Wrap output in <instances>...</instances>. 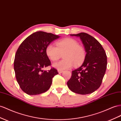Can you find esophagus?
Instances as JSON below:
<instances>
[{
	"instance_id": "1",
	"label": "esophagus",
	"mask_w": 121,
	"mask_h": 121,
	"mask_svg": "<svg viewBox=\"0 0 121 121\" xmlns=\"http://www.w3.org/2000/svg\"><path fill=\"white\" fill-rule=\"evenodd\" d=\"M58 72L59 73H61L62 72H63V70H58Z\"/></svg>"
}]
</instances>
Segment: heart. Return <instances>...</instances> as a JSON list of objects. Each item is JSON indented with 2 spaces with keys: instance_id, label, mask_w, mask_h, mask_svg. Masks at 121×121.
<instances>
[{
  "instance_id": "obj_1",
  "label": "heart",
  "mask_w": 121,
  "mask_h": 121,
  "mask_svg": "<svg viewBox=\"0 0 121 121\" xmlns=\"http://www.w3.org/2000/svg\"><path fill=\"white\" fill-rule=\"evenodd\" d=\"M56 46L48 44L46 48V54L49 59L55 61L58 60L64 53V60L53 64V66L58 70H63L71 68L74 64L78 66L83 61L86 52L82 46L74 39L66 38L58 41Z\"/></svg>"
}]
</instances>
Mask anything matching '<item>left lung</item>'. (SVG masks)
Segmentation results:
<instances>
[{"label": "left lung", "mask_w": 121, "mask_h": 121, "mask_svg": "<svg viewBox=\"0 0 121 121\" xmlns=\"http://www.w3.org/2000/svg\"><path fill=\"white\" fill-rule=\"evenodd\" d=\"M72 36L79 37L86 52L82 66L72 72L67 86L73 92L81 95L92 93L100 86L107 67V56L95 38L84 32Z\"/></svg>", "instance_id": "8db88e82"}]
</instances>
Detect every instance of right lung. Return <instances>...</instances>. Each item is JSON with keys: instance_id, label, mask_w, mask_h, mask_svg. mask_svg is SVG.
I'll return each instance as SVG.
<instances>
[{"instance_id": "1", "label": "right lung", "mask_w": 121, "mask_h": 121, "mask_svg": "<svg viewBox=\"0 0 121 121\" xmlns=\"http://www.w3.org/2000/svg\"><path fill=\"white\" fill-rule=\"evenodd\" d=\"M59 35L44 31L31 34L22 42L15 54L14 68L15 76L21 90L30 95L46 92L51 86L56 69L43 70L51 65L46 54V48Z\"/></svg>"}]
</instances>
